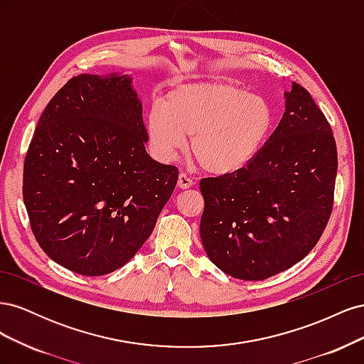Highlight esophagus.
Listing matches in <instances>:
<instances>
[{
	"label": "esophagus",
	"mask_w": 364,
	"mask_h": 364,
	"mask_svg": "<svg viewBox=\"0 0 364 364\" xmlns=\"http://www.w3.org/2000/svg\"><path fill=\"white\" fill-rule=\"evenodd\" d=\"M193 183H194V181L190 178V176H186L185 173H181V174H179V178H178L179 188L186 190V188H190V186H191Z\"/></svg>",
	"instance_id": "1"
}]
</instances>
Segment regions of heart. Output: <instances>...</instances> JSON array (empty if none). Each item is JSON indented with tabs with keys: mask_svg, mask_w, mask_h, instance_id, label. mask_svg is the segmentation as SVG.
Returning <instances> with one entry per match:
<instances>
[{
	"mask_svg": "<svg viewBox=\"0 0 364 364\" xmlns=\"http://www.w3.org/2000/svg\"><path fill=\"white\" fill-rule=\"evenodd\" d=\"M274 126L266 98L226 83H191L173 90L147 115V139L164 162L178 158L190 138L193 156L215 174L249 165Z\"/></svg>",
	"mask_w": 364,
	"mask_h": 364,
	"instance_id": "1",
	"label": "heart"
}]
</instances>
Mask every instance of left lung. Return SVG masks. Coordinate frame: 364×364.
<instances>
[{
	"instance_id": "8db88e82",
	"label": "left lung",
	"mask_w": 364,
	"mask_h": 364,
	"mask_svg": "<svg viewBox=\"0 0 364 364\" xmlns=\"http://www.w3.org/2000/svg\"><path fill=\"white\" fill-rule=\"evenodd\" d=\"M285 112L253 161L200 181V238L226 274L262 281L304 259L333 211L337 149L331 126L304 86L285 92Z\"/></svg>"
}]
</instances>
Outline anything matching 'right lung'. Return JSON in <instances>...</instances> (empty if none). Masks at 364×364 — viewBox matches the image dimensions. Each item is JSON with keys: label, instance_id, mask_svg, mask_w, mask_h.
Listing matches in <instances>:
<instances>
[{"label": "right lung", "instance_id": "add662e5", "mask_svg": "<svg viewBox=\"0 0 364 364\" xmlns=\"http://www.w3.org/2000/svg\"><path fill=\"white\" fill-rule=\"evenodd\" d=\"M147 141L127 74H80L51 98L26 155L23 196L53 261L100 277L144 245L179 176L149 156Z\"/></svg>", "mask_w": 364, "mask_h": 364}]
</instances>
